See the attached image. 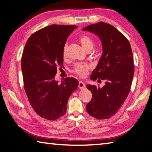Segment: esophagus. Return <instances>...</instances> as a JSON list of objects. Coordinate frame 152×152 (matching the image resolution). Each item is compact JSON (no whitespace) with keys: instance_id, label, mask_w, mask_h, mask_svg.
<instances>
[{"instance_id":"34e87169","label":"esophagus","mask_w":152,"mask_h":152,"mask_svg":"<svg viewBox=\"0 0 152 152\" xmlns=\"http://www.w3.org/2000/svg\"><path fill=\"white\" fill-rule=\"evenodd\" d=\"M78 88H80V89H85L86 87V84L84 83L83 82L80 81L79 84H78Z\"/></svg>"}]
</instances>
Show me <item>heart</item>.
<instances>
[{"label": "heart", "mask_w": 152, "mask_h": 152, "mask_svg": "<svg viewBox=\"0 0 152 152\" xmlns=\"http://www.w3.org/2000/svg\"><path fill=\"white\" fill-rule=\"evenodd\" d=\"M80 42L81 45L84 48L85 50H92L94 47L93 40L92 38L88 37L87 35H82L79 38ZM67 47L68 45L65 44L63 48V56L66 57L67 55ZM90 69V66L88 64H85V63H77L74 66L73 69V72L77 75H78L81 77H84L86 75L88 70Z\"/></svg>", "instance_id": "obj_1"}]
</instances>
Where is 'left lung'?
Segmentation results:
<instances>
[{
  "mask_svg": "<svg viewBox=\"0 0 152 152\" xmlns=\"http://www.w3.org/2000/svg\"><path fill=\"white\" fill-rule=\"evenodd\" d=\"M82 30L97 35L102 46V54L90 79L106 80L102 88L86 86L92 98L86 109L96 119H107L118 112L130 90L134 73L132 48L128 39L111 24L100 22Z\"/></svg>",
  "mask_w": 152,
  "mask_h": 152,
  "instance_id": "1",
  "label": "left lung"
}]
</instances>
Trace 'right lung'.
<instances>
[{"mask_svg": "<svg viewBox=\"0 0 152 152\" xmlns=\"http://www.w3.org/2000/svg\"><path fill=\"white\" fill-rule=\"evenodd\" d=\"M76 26L52 24L32 34L24 46L21 60L24 86L37 114L46 120L58 119L66 112L70 95L78 86L74 78L59 83L57 66L63 63V48Z\"/></svg>", "mask_w": 152, "mask_h": 152, "instance_id": "obj_1", "label": "right lung"}]
</instances>
